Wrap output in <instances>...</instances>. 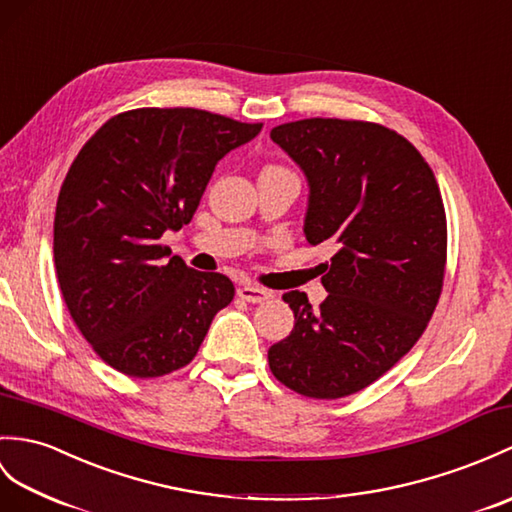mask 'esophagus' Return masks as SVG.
Segmentation results:
<instances>
[{
    "mask_svg": "<svg viewBox=\"0 0 512 512\" xmlns=\"http://www.w3.org/2000/svg\"><path fill=\"white\" fill-rule=\"evenodd\" d=\"M237 294H240L246 303H264V301L272 299L270 290L259 288V285H253V283L240 285V288H237Z\"/></svg>",
    "mask_w": 512,
    "mask_h": 512,
    "instance_id": "esophagus-1",
    "label": "esophagus"
}]
</instances>
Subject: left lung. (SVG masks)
<instances>
[{"instance_id": "1", "label": "left lung", "mask_w": 512, "mask_h": 512, "mask_svg": "<svg viewBox=\"0 0 512 512\" xmlns=\"http://www.w3.org/2000/svg\"><path fill=\"white\" fill-rule=\"evenodd\" d=\"M270 139L310 187L305 240L336 253L323 264L320 307L305 292L283 294L294 329L268 364L299 395L340 399L390 371L430 323L447 259L441 189L419 150L386 126L312 117Z\"/></svg>"}]
</instances>
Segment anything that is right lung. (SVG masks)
Returning <instances> with one entry per match:
<instances>
[{
	"label": "right lung",
	"mask_w": 512,
	"mask_h": 512,
	"mask_svg": "<svg viewBox=\"0 0 512 512\" xmlns=\"http://www.w3.org/2000/svg\"><path fill=\"white\" fill-rule=\"evenodd\" d=\"M259 130L198 109H135L71 163L54 216L56 277L80 334L120 373L183 368L233 301L229 277L185 266L159 240L189 224L218 161Z\"/></svg>",
	"instance_id": "1"
}]
</instances>
